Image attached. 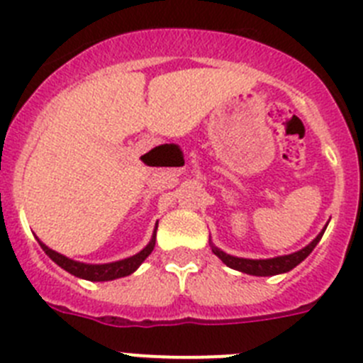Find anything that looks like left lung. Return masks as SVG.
I'll return each mask as SVG.
<instances>
[{"label": "left lung", "mask_w": 363, "mask_h": 363, "mask_svg": "<svg viewBox=\"0 0 363 363\" xmlns=\"http://www.w3.org/2000/svg\"><path fill=\"white\" fill-rule=\"evenodd\" d=\"M324 231H322V233H320L318 237L309 244V246L303 247V250L296 251V253H291V255H284V257H277V259H266V260L238 259V257L226 255L224 251L218 250V247H213V253L217 255L218 259L226 264V266H230L231 269L242 271V273H247V275H255V277L279 275V273H286V271H291L293 267L298 266V264L302 262V260L306 259L313 250H315V246L320 242V238H322Z\"/></svg>", "instance_id": "obj_1"}]
</instances>
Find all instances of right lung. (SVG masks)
Masks as SVG:
<instances>
[{
  "mask_svg": "<svg viewBox=\"0 0 363 363\" xmlns=\"http://www.w3.org/2000/svg\"><path fill=\"white\" fill-rule=\"evenodd\" d=\"M39 244H41L45 253H47L48 257L57 264V266H61L65 271L72 273V275H76L84 280H92V282H104V280H113V279H121V277L130 275V273H133L137 267L141 266V264L145 262L146 257H148V255L153 251V247H155V235H153L150 244L141 251V253H137L133 255V257H130V259L119 260V262H112V264L76 262V260H70L67 259V257H63V255L55 253L54 250L47 247L43 242H39Z\"/></svg>",
  "mask_w": 363,
  "mask_h": 363,
  "instance_id": "obj_1",
  "label": "right lung"
}]
</instances>
